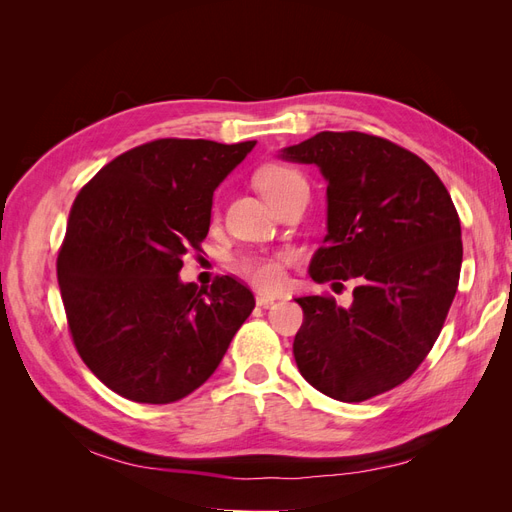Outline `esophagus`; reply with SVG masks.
I'll return each mask as SVG.
<instances>
[{
	"label": "esophagus",
	"instance_id": "obj_1",
	"mask_svg": "<svg viewBox=\"0 0 512 512\" xmlns=\"http://www.w3.org/2000/svg\"><path fill=\"white\" fill-rule=\"evenodd\" d=\"M256 303H258L260 307H271V305L275 303V299L269 297V294H256Z\"/></svg>",
	"mask_w": 512,
	"mask_h": 512
}]
</instances>
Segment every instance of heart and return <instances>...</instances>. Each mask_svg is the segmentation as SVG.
<instances>
[{
    "mask_svg": "<svg viewBox=\"0 0 512 512\" xmlns=\"http://www.w3.org/2000/svg\"><path fill=\"white\" fill-rule=\"evenodd\" d=\"M256 188L277 209L284 200L299 192H307V181L297 168L282 162H269L260 166L254 175ZM292 262V254L286 250L277 252H250L241 254L232 265L247 282L262 290H280L286 282V267Z\"/></svg>",
    "mask_w": 512,
    "mask_h": 512,
    "instance_id": "b5f03b06",
    "label": "heart"
}]
</instances>
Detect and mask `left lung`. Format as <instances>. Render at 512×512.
<instances>
[{"label":"left lung","instance_id":"left-lung-1","mask_svg":"<svg viewBox=\"0 0 512 512\" xmlns=\"http://www.w3.org/2000/svg\"><path fill=\"white\" fill-rule=\"evenodd\" d=\"M282 158L316 164L329 181L312 280L359 284L348 309L329 294L297 299L301 376L348 404L391 391L425 361L455 299L463 243L451 194L416 153L365 132H320Z\"/></svg>","mask_w":512,"mask_h":512}]
</instances>
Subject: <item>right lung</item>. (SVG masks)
Returning a JSON list of instances; mask_svg holds the SVG:
<instances>
[{
    "mask_svg": "<svg viewBox=\"0 0 512 512\" xmlns=\"http://www.w3.org/2000/svg\"><path fill=\"white\" fill-rule=\"evenodd\" d=\"M256 141L158 138L121 153L76 194L57 280L76 352L94 376L136 404H173L218 369L254 309L232 275L181 284L200 250L211 198Z\"/></svg>",
    "mask_w": 512,
    "mask_h": 512,
    "instance_id": "right-lung-1",
    "label": "right lung"
}]
</instances>
